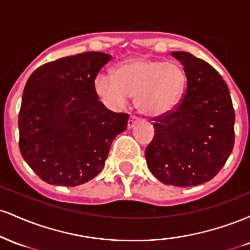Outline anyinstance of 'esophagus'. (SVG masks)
Instances as JSON below:
<instances>
[{"mask_svg":"<svg viewBox=\"0 0 250 250\" xmlns=\"http://www.w3.org/2000/svg\"><path fill=\"white\" fill-rule=\"evenodd\" d=\"M137 122H139V120H137L135 116H131L130 119L128 120V125H127L128 129H133Z\"/></svg>","mask_w":250,"mask_h":250,"instance_id":"1","label":"esophagus"}]
</instances>
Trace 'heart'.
Returning <instances> with one entry per match:
<instances>
[{"label":"heart","mask_w":250,"mask_h":250,"mask_svg":"<svg viewBox=\"0 0 250 250\" xmlns=\"http://www.w3.org/2000/svg\"><path fill=\"white\" fill-rule=\"evenodd\" d=\"M187 81V73L177 63L135 57L121 63L115 76L97 75L95 90L113 109L125 107L130 96H135V105L143 116L160 119L177 107Z\"/></svg>","instance_id":"heart-1"}]
</instances>
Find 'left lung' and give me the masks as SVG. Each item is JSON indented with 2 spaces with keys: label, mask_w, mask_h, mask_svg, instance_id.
<instances>
[{
  "label": "left lung",
  "mask_w": 250,
  "mask_h": 250,
  "mask_svg": "<svg viewBox=\"0 0 250 250\" xmlns=\"http://www.w3.org/2000/svg\"><path fill=\"white\" fill-rule=\"evenodd\" d=\"M171 56L187 73V90L180 104L153 125L146 160L165 185L193 187L213 179L233 151L235 111L228 85L210 64L185 51Z\"/></svg>",
  "instance_id": "8db88e82"
}]
</instances>
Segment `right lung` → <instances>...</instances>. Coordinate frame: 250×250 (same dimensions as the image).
I'll return each mask as SVG.
<instances>
[{"label": "right lung", "instance_id": "1", "mask_svg": "<svg viewBox=\"0 0 250 250\" xmlns=\"http://www.w3.org/2000/svg\"><path fill=\"white\" fill-rule=\"evenodd\" d=\"M111 59L99 51L45 63L31 74L19 114L20 151L44 182L75 187L102 171L127 114L108 110L96 75Z\"/></svg>", "mask_w": 250, "mask_h": 250}]
</instances>
